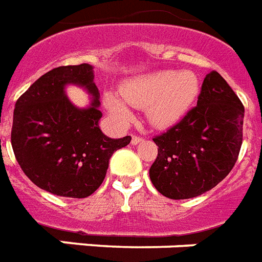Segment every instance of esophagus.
I'll use <instances>...</instances> for the list:
<instances>
[{
	"instance_id": "esophagus-1",
	"label": "esophagus",
	"mask_w": 262,
	"mask_h": 262,
	"mask_svg": "<svg viewBox=\"0 0 262 262\" xmlns=\"http://www.w3.org/2000/svg\"><path fill=\"white\" fill-rule=\"evenodd\" d=\"M139 142H142V138L138 137V135H133V138H131V143L133 144H138Z\"/></svg>"
}]
</instances>
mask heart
<instances>
[{
	"label": "heart",
	"mask_w": 262,
	"mask_h": 262,
	"mask_svg": "<svg viewBox=\"0 0 262 262\" xmlns=\"http://www.w3.org/2000/svg\"><path fill=\"white\" fill-rule=\"evenodd\" d=\"M200 92V82L193 72L160 70L129 79L120 88L121 98L106 93L104 96L106 110L112 118L127 124L133 119L128 105L143 110L152 127L167 128L176 124L193 105Z\"/></svg>",
	"instance_id": "b5f03b06"
}]
</instances>
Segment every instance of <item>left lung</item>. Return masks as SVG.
Wrapping results in <instances>:
<instances>
[{
	"label": "left lung",
	"mask_w": 262,
	"mask_h": 262,
	"mask_svg": "<svg viewBox=\"0 0 262 262\" xmlns=\"http://www.w3.org/2000/svg\"><path fill=\"white\" fill-rule=\"evenodd\" d=\"M245 108L215 70L206 75L198 105L166 133L152 138L158 156L150 180L161 194L200 196L229 174L239 156Z\"/></svg>",
	"instance_id": "1"
}]
</instances>
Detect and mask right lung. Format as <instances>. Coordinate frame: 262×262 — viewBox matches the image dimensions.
I'll use <instances>...</instances> for the list:
<instances>
[{
  "label": "right lung",
  "instance_id": "right-lung-1",
  "mask_svg": "<svg viewBox=\"0 0 262 262\" xmlns=\"http://www.w3.org/2000/svg\"><path fill=\"white\" fill-rule=\"evenodd\" d=\"M93 68L59 66L43 74L16 101L10 141L25 176L41 189L63 198L91 196L105 179L110 158L131 142L111 139L98 120V89ZM68 83L83 86L94 101L86 110L64 95Z\"/></svg>",
  "mask_w": 262,
  "mask_h": 262
}]
</instances>
